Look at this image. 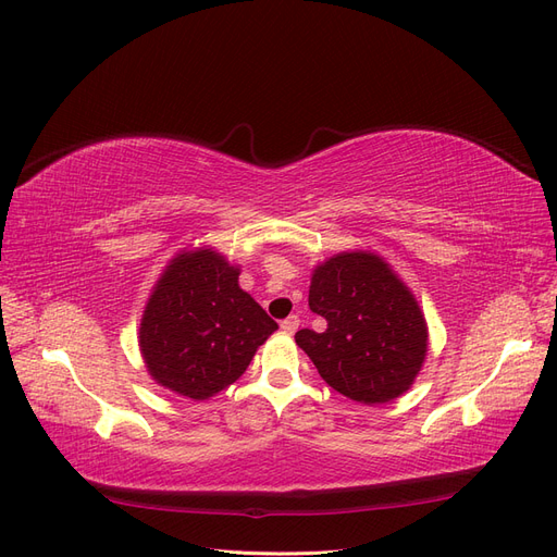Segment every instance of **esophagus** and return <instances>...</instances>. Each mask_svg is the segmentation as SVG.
I'll return each instance as SVG.
<instances>
[{"mask_svg": "<svg viewBox=\"0 0 557 557\" xmlns=\"http://www.w3.org/2000/svg\"><path fill=\"white\" fill-rule=\"evenodd\" d=\"M298 325H300V319L296 317V314H292V317H286L282 323H280V327H282V331L284 333H296L298 331Z\"/></svg>", "mask_w": 557, "mask_h": 557, "instance_id": "34e87169", "label": "esophagus"}]
</instances>
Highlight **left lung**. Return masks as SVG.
Instances as JSON below:
<instances>
[{"label": "left lung", "instance_id": "obj_1", "mask_svg": "<svg viewBox=\"0 0 557 557\" xmlns=\"http://www.w3.org/2000/svg\"><path fill=\"white\" fill-rule=\"evenodd\" d=\"M310 310L327 327H302L296 344L321 379L360 404L399 397L426 356V323L404 282L369 252H344L319 265L310 286Z\"/></svg>", "mask_w": 557, "mask_h": 557}]
</instances>
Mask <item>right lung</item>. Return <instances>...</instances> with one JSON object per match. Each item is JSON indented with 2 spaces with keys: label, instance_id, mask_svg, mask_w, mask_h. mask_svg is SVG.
<instances>
[{
  "label": "right lung",
  "instance_id": "add662e5",
  "mask_svg": "<svg viewBox=\"0 0 557 557\" xmlns=\"http://www.w3.org/2000/svg\"><path fill=\"white\" fill-rule=\"evenodd\" d=\"M275 331L277 323L238 286V268L213 250H195L178 255L160 277L139 346L160 385L203 401L240 379Z\"/></svg>",
  "mask_w": 557,
  "mask_h": 557
}]
</instances>
